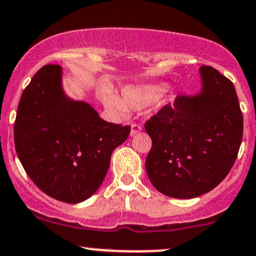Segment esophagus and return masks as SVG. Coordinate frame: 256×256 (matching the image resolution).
Instances as JSON below:
<instances>
[{"mask_svg":"<svg viewBox=\"0 0 256 256\" xmlns=\"http://www.w3.org/2000/svg\"><path fill=\"white\" fill-rule=\"evenodd\" d=\"M141 130H142L141 125H138V124H131V132H130L131 136H134V134H138Z\"/></svg>","mask_w":256,"mask_h":256,"instance_id":"esophagus-1","label":"esophagus"}]
</instances>
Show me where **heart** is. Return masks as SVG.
I'll return each mask as SVG.
<instances>
[{
	"label": "heart",
	"mask_w": 256,
	"mask_h": 256,
	"mask_svg": "<svg viewBox=\"0 0 256 256\" xmlns=\"http://www.w3.org/2000/svg\"><path fill=\"white\" fill-rule=\"evenodd\" d=\"M165 91L164 84H148L140 86H126L122 91V98L109 90L102 92V100L106 109L116 115L128 113V109L140 110L156 102Z\"/></svg>",
	"instance_id": "b5f03b06"
}]
</instances>
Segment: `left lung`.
Wrapping results in <instances>:
<instances>
[{"instance_id": "1", "label": "left lung", "mask_w": 256, "mask_h": 256, "mask_svg": "<svg viewBox=\"0 0 256 256\" xmlns=\"http://www.w3.org/2000/svg\"><path fill=\"white\" fill-rule=\"evenodd\" d=\"M199 94H178L144 124L152 138L146 170L162 194L190 199L210 192L234 164L243 114L234 86L209 66L199 68Z\"/></svg>"}]
</instances>
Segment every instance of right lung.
Masks as SVG:
<instances>
[{"label": "right lung", "mask_w": 256, "mask_h": 256, "mask_svg": "<svg viewBox=\"0 0 256 256\" xmlns=\"http://www.w3.org/2000/svg\"><path fill=\"white\" fill-rule=\"evenodd\" d=\"M130 130L104 122L88 103L69 98L62 87V66L47 64L22 94L14 144L25 172L42 192L76 204L96 193L112 153Z\"/></svg>", "instance_id": "add662e5"}]
</instances>
